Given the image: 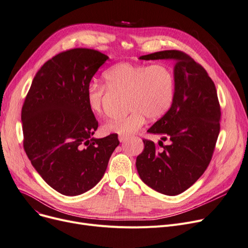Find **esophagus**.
Segmentation results:
<instances>
[{
  "label": "esophagus",
  "instance_id": "34e87169",
  "mask_svg": "<svg viewBox=\"0 0 248 248\" xmlns=\"http://www.w3.org/2000/svg\"><path fill=\"white\" fill-rule=\"evenodd\" d=\"M119 140H120V141H121V142H124L125 140H128V138H127V137L120 136V137H119Z\"/></svg>",
  "mask_w": 248,
  "mask_h": 248
}]
</instances>
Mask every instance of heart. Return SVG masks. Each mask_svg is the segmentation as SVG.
<instances>
[{"mask_svg": "<svg viewBox=\"0 0 248 248\" xmlns=\"http://www.w3.org/2000/svg\"><path fill=\"white\" fill-rule=\"evenodd\" d=\"M104 84L111 93H126V115L108 120L102 125L104 134L123 137L138 133L150 120H158L170 110L176 91L174 72L163 64L117 63L103 73ZM103 84L90 83L86 89L89 110L99 114L108 90Z\"/></svg>", "mask_w": 248, "mask_h": 248, "instance_id": "heart-1", "label": "heart"}]
</instances>
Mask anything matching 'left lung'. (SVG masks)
<instances>
[{
  "label": "left lung",
  "instance_id": "obj_1",
  "mask_svg": "<svg viewBox=\"0 0 248 248\" xmlns=\"http://www.w3.org/2000/svg\"><path fill=\"white\" fill-rule=\"evenodd\" d=\"M142 60L176 59V91L172 107L148 129L170 144L144 140L137 170L145 184L165 195L183 193L206 171L220 132L221 111L213 80L202 65L179 50L140 56ZM162 146H160V144Z\"/></svg>",
  "mask_w": 248,
  "mask_h": 248
}]
</instances>
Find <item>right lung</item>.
Segmentation results:
<instances>
[{"instance_id":"add662e5","label":"right lung","mask_w":248,"mask_h":248,"mask_svg":"<svg viewBox=\"0 0 248 248\" xmlns=\"http://www.w3.org/2000/svg\"><path fill=\"white\" fill-rule=\"evenodd\" d=\"M108 59L94 49L61 52L38 70L23 104L24 150L46 183L66 196L93 188L120 145L115 134L93 138L98 122L86 101L91 78Z\"/></svg>"}]
</instances>
